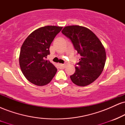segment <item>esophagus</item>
Listing matches in <instances>:
<instances>
[{"instance_id": "34e87169", "label": "esophagus", "mask_w": 125, "mask_h": 125, "mask_svg": "<svg viewBox=\"0 0 125 125\" xmlns=\"http://www.w3.org/2000/svg\"><path fill=\"white\" fill-rule=\"evenodd\" d=\"M59 67L60 69H64L65 67V64H59Z\"/></svg>"}]
</instances>
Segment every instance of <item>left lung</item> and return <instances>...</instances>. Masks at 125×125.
I'll list each match as a JSON object with an SVG mask.
<instances>
[{
    "label": "left lung",
    "instance_id": "left-lung-1",
    "mask_svg": "<svg viewBox=\"0 0 125 125\" xmlns=\"http://www.w3.org/2000/svg\"><path fill=\"white\" fill-rule=\"evenodd\" d=\"M62 33L71 39L77 53L81 56L78 67L71 77L74 84L86 86L96 80L101 74L106 60L105 49L88 28L79 25L67 26Z\"/></svg>",
    "mask_w": 125,
    "mask_h": 125
}]
</instances>
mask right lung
<instances>
[{"label": "right lung", "instance_id": "right-lung-1", "mask_svg": "<svg viewBox=\"0 0 125 125\" xmlns=\"http://www.w3.org/2000/svg\"><path fill=\"white\" fill-rule=\"evenodd\" d=\"M63 27L46 26L31 32L24 41L20 52L19 65L23 74L31 83L44 86L52 80L57 69L46 60L54 38Z\"/></svg>", "mask_w": 125, "mask_h": 125}]
</instances>
